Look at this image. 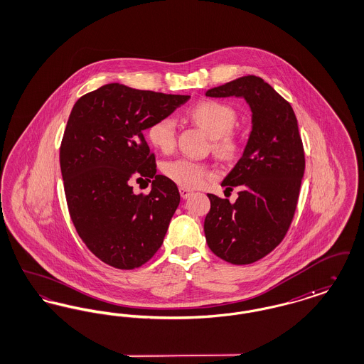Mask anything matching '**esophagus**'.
<instances>
[{"mask_svg": "<svg viewBox=\"0 0 364 364\" xmlns=\"http://www.w3.org/2000/svg\"><path fill=\"white\" fill-rule=\"evenodd\" d=\"M192 193H193V192H192L191 190H188V188H184V187H181V188H180V195H181V198H183V199H187V198H190Z\"/></svg>", "mask_w": 364, "mask_h": 364, "instance_id": "34e87169", "label": "esophagus"}]
</instances>
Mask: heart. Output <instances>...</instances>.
Segmentation results:
<instances>
[{
    "label": "heart",
    "instance_id": "b5f03b06",
    "mask_svg": "<svg viewBox=\"0 0 364 364\" xmlns=\"http://www.w3.org/2000/svg\"><path fill=\"white\" fill-rule=\"evenodd\" d=\"M191 119L199 124L214 140V150L223 156H233L240 147V139L232 132L237 122V112L223 101L206 100L193 105ZM147 139L161 151H171L176 144V120L172 116L161 117L147 129ZM164 173L181 187L193 188L199 186L210 172L206 164L181 156L164 165Z\"/></svg>",
    "mask_w": 364,
    "mask_h": 364
}]
</instances>
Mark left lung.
I'll return each instance as SVG.
<instances>
[{
  "instance_id": "1",
  "label": "left lung",
  "mask_w": 364,
  "mask_h": 364,
  "mask_svg": "<svg viewBox=\"0 0 364 364\" xmlns=\"http://www.w3.org/2000/svg\"><path fill=\"white\" fill-rule=\"evenodd\" d=\"M208 97H242L252 112V129L242 158L223 187H239L235 203L208 193L205 218L208 248L232 264H250L270 254L294 220L304 149L294 109L277 91L254 75L210 88Z\"/></svg>"
}]
</instances>
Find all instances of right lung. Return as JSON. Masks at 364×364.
I'll list each match as a JSON object with an SVG mask.
<instances>
[{"mask_svg":"<svg viewBox=\"0 0 364 364\" xmlns=\"http://www.w3.org/2000/svg\"><path fill=\"white\" fill-rule=\"evenodd\" d=\"M190 95L100 87L73 105L60 147L70 220L87 248L109 266L131 270L154 257L180 203L173 181L156 174L143 131ZM154 178L135 196L134 179Z\"/></svg>","mask_w":364,"mask_h":364,"instance_id":"obj_1","label":"right lung"}]
</instances>
